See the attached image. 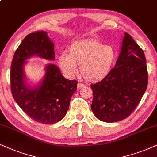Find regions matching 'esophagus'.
<instances>
[{
    "label": "esophagus",
    "instance_id": "34e87169",
    "mask_svg": "<svg viewBox=\"0 0 157 157\" xmlns=\"http://www.w3.org/2000/svg\"><path fill=\"white\" fill-rule=\"evenodd\" d=\"M84 84H81V83H78V84H77V87L79 90V89H82V87H84Z\"/></svg>",
    "mask_w": 157,
    "mask_h": 157
}]
</instances>
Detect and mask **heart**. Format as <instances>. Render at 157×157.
<instances>
[{"mask_svg":"<svg viewBox=\"0 0 157 157\" xmlns=\"http://www.w3.org/2000/svg\"><path fill=\"white\" fill-rule=\"evenodd\" d=\"M115 60V52L110 46H104L96 40H84L70 46L68 55L63 54L58 58L61 69L68 75L78 72L86 80L98 82L109 74Z\"/></svg>","mask_w":157,"mask_h":157,"instance_id":"b5f03b06","label":"heart"}]
</instances>
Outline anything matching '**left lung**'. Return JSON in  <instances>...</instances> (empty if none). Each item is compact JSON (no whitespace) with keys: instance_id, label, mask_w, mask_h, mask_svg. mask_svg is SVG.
Returning <instances> with one entry per match:
<instances>
[{"instance_id":"left-lung-1","label":"left lung","mask_w":157,"mask_h":157,"mask_svg":"<svg viewBox=\"0 0 157 157\" xmlns=\"http://www.w3.org/2000/svg\"><path fill=\"white\" fill-rule=\"evenodd\" d=\"M148 85V71L144 52L125 33L115 67L105 78L91 84L93 100L91 108L105 122L126 119L140 102Z\"/></svg>"}]
</instances>
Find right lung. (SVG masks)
I'll use <instances>...</instances> for the list:
<instances>
[{
	"label": "right lung",
	"mask_w": 157,
	"mask_h": 157,
	"mask_svg": "<svg viewBox=\"0 0 157 157\" xmlns=\"http://www.w3.org/2000/svg\"><path fill=\"white\" fill-rule=\"evenodd\" d=\"M55 45L45 31L28 34L18 46L11 65V91L15 101L29 117L44 124L57 123L69 108L71 97L77 90L76 80H67L55 65L46 67V75L38 87L25 84V60L33 55L55 59Z\"/></svg>",
	"instance_id": "right-lung-1"
}]
</instances>
